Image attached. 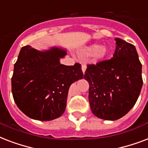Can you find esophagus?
Instances as JSON below:
<instances>
[{"label":"esophagus","instance_id":"1","mask_svg":"<svg viewBox=\"0 0 148 148\" xmlns=\"http://www.w3.org/2000/svg\"><path fill=\"white\" fill-rule=\"evenodd\" d=\"M81 69H82V71H83V73L84 74V72H85L86 69H87V66H86V64L81 65Z\"/></svg>","mask_w":148,"mask_h":148}]
</instances>
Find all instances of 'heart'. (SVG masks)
<instances>
[{
  "mask_svg": "<svg viewBox=\"0 0 148 148\" xmlns=\"http://www.w3.org/2000/svg\"><path fill=\"white\" fill-rule=\"evenodd\" d=\"M108 49L106 47H101L100 45L94 44L88 47H86L81 51V54L85 57L93 55V60L94 62H99L103 60L108 55Z\"/></svg>",
  "mask_w": 148,
  "mask_h": 148,
  "instance_id": "obj_1",
  "label": "heart"
}]
</instances>
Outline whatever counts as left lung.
<instances>
[{"label": "left lung", "mask_w": 148, "mask_h": 148, "mask_svg": "<svg viewBox=\"0 0 148 148\" xmlns=\"http://www.w3.org/2000/svg\"><path fill=\"white\" fill-rule=\"evenodd\" d=\"M113 58L88 65L84 78L89 83L91 111L103 120L124 117L138 101L143 85L142 64L135 47L115 38Z\"/></svg>", "instance_id": "1"}]
</instances>
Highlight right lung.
<instances>
[{"label":"right lung","mask_w":148,"mask_h":148,"mask_svg":"<svg viewBox=\"0 0 148 148\" xmlns=\"http://www.w3.org/2000/svg\"><path fill=\"white\" fill-rule=\"evenodd\" d=\"M66 55V50L57 47L38 51L27 45L20 51L11 78L12 95L18 108L31 119L46 121L60 117L70 86L84 77L80 64H60Z\"/></svg>","instance_id":"obj_1"}]
</instances>
